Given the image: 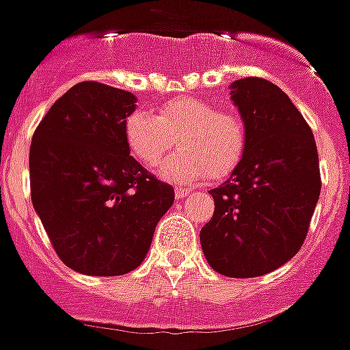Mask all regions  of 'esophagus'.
<instances>
[{"mask_svg": "<svg viewBox=\"0 0 350 350\" xmlns=\"http://www.w3.org/2000/svg\"><path fill=\"white\" fill-rule=\"evenodd\" d=\"M189 194H190V189H176L174 190L176 200H183V198H187Z\"/></svg>", "mask_w": 350, "mask_h": 350, "instance_id": "1", "label": "esophagus"}]
</instances>
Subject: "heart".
<instances>
[{"label":"heart","instance_id":"heart-1","mask_svg":"<svg viewBox=\"0 0 350 350\" xmlns=\"http://www.w3.org/2000/svg\"><path fill=\"white\" fill-rule=\"evenodd\" d=\"M124 138L140 165L152 169L178 140L180 150L167 158L161 178L185 181L223 180L239 165L248 146V131L241 115L215 109L198 96H178L158 113L133 111L124 122Z\"/></svg>","mask_w":350,"mask_h":350}]
</instances>
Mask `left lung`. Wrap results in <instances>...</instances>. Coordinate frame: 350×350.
Wrapping results in <instances>:
<instances>
[{"label": "left lung", "mask_w": 350, "mask_h": 350, "mask_svg": "<svg viewBox=\"0 0 350 350\" xmlns=\"http://www.w3.org/2000/svg\"><path fill=\"white\" fill-rule=\"evenodd\" d=\"M232 100L248 131L239 165L210 190L215 210L200 232L203 254L224 277H260L302 248L320 198L313 131L273 82H232Z\"/></svg>", "instance_id": "1"}]
</instances>
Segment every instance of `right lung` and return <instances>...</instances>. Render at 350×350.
Instances as JSON below:
<instances>
[{
    "label": "right lung",
    "instance_id": "obj_1",
    "mask_svg": "<svg viewBox=\"0 0 350 350\" xmlns=\"http://www.w3.org/2000/svg\"><path fill=\"white\" fill-rule=\"evenodd\" d=\"M136 96L79 82L55 100L30 146L32 203L68 268L116 277L146 258L174 189L129 156L124 122Z\"/></svg>",
    "mask_w": 350,
    "mask_h": 350
}]
</instances>
